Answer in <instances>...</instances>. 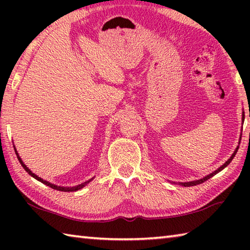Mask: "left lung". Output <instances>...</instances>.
<instances>
[{
  "label": "left lung",
  "instance_id": "1",
  "mask_svg": "<svg viewBox=\"0 0 250 250\" xmlns=\"http://www.w3.org/2000/svg\"><path fill=\"white\" fill-rule=\"evenodd\" d=\"M249 117H250V116H249ZM242 120H243V122H244V120H245V112H244V111H243V117H242ZM239 143H240V139H239ZM238 147H239V146H237V147H236L235 151H234V153L231 154L230 158L228 159V160L226 161V162L223 164L222 167H219L217 168V170H215L214 172H211L210 174L206 175V176L203 177V179H200V180H195V181H189V182H180L179 184H180V185H182V186H185V188H186V186H194V185H197V184H201V183H203V182H205V181H207V180H208V179H210L211 176L216 175L218 172H221L222 170H224V168H225V167L228 166V164H229V163L231 162V160L234 159V156L236 155L237 151H238Z\"/></svg>",
  "mask_w": 250,
  "mask_h": 250
}]
</instances>
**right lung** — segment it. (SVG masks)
I'll return each instance as SVG.
<instances>
[{"instance_id": "add662e5", "label": "right lung", "mask_w": 250, "mask_h": 250, "mask_svg": "<svg viewBox=\"0 0 250 250\" xmlns=\"http://www.w3.org/2000/svg\"><path fill=\"white\" fill-rule=\"evenodd\" d=\"M14 149H15V147H14ZM15 152H16V155H18V159H19V161H20V163L22 164V167H24V170L26 171L29 175L33 176L34 179H36L37 181L42 182V183H43V184L49 186V188H54V189H57V191H62V192H76V191H78V189L83 188V186H86L88 183H89L90 181L94 180V177H95V176H94V177H91L90 180H88V181H86V182H83V183H82V184H78V185H76V186H58V185H56V184L50 183V182H48V181H45V180H43V179H42V177H40L39 175H36L35 173H33L31 170H29V168H28L26 166H25L24 162L22 161V159L20 158V155H19V153H18V151H16V149H15Z\"/></svg>"}]
</instances>
